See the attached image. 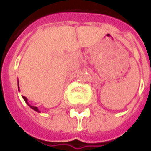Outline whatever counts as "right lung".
Here are the masks:
<instances>
[{"label":"right lung","instance_id":"1","mask_svg":"<svg viewBox=\"0 0 151 151\" xmlns=\"http://www.w3.org/2000/svg\"><path fill=\"white\" fill-rule=\"evenodd\" d=\"M23 99H24V100H25V101H26V102L27 103V98H26V96H23ZM27 105H28V103H27ZM28 106H30V107H31L32 109H34L35 111H37V112H39V111H38V108H37V106H30V105H28Z\"/></svg>","mask_w":151,"mask_h":151}]
</instances>
